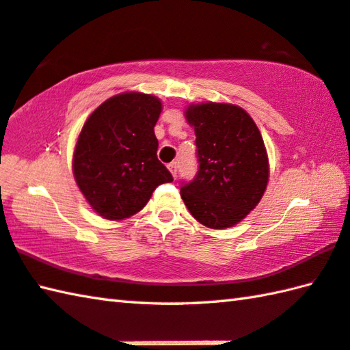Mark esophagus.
Masks as SVG:
<instances>
[{
	"instance_id": "obj_1",
	"label": "esophagus",
	"mask_w": 350,
	"mask_h": 350,
	"mask_svg": "<svg viewBox=\"0 0 350 350\" xmlns=\"http://www.w3.org/2000/svg\"><path fill=\"white\" fill-rule=\"evenodd\" d=\"M167 169L170 170V174H172L174 176H176V170H178L176 163H170V164H167Z\"/></svg>"
}]
</instances>
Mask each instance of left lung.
Segmentation results:
<instances>
[{
	"label": "left lung",
	"instance_id": "obj_1",
	"mask_svg": "<svg viewBox=\"0 0 350 350\" xmlns=\"http://www.w3.org/2000/svg\"><path fill=\"white\" fill-rule=\"evenodd\" d=\"M196 135L198 172L183 183L181 198L198 222L228 228L241 222L265 192L269 166L260 131L247 111L230 103L186 109Z\"/></svg>",
	"mask_w": 350,
	"mask_h": 350
}]
</instances>
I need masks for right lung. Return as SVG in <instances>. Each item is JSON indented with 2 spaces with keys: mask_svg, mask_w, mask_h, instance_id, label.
I'll list each match as a JSON object with an SVG mask.
<instances>
[{
  "mask_svg": "<svg viewBox=\"0 0 350 350\" xmlns=\"http://www.w3.org/2000/svg\"><path fill=\"white\" fill-rule=\"evenodd\" d=\"M160 113L155 96L123 93L105 100L85 122L72 174L85 200L105 219L135 215L160 184L174 181L157 158L154 126Z\"/></svg>",
  "mask_w": 350,
  "mask_h": 350,
  "instance_id": "obj_1",
  "label": "right lung"
}]
</instances>
